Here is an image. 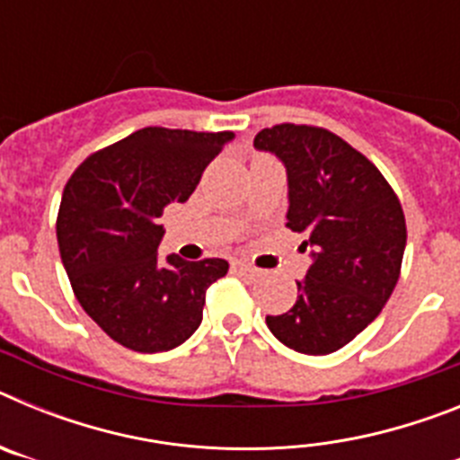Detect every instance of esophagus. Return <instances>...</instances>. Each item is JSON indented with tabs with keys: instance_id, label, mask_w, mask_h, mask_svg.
<instances>
[{
	"instance_id": "esophagus-1",
	"label": "esophagus",
	"mask_w": 460,
	"mask_h": 460,
	"mask_svg": "<svg viewBox=\"0 0 460 460\" xmlns=\"http://www.w3.org/2000/svg\"><path fill=\"white\" fill-rule=\"evenodd\" d=\"M233 267H234V270H237V271H255L253 265H249L246 260H234Z\"/></svg>"
}]
</instances>
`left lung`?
<instances>
[{
	"label": "left lung",
	"mask_w": 460,
	"mask_h": 460,
	"mask_svg": "<svg viewBox=\"0 0 460 460\" xmlns=\"http://www.w3.org/2000/svg\"><path fill=\"white\" fill-rule=\"evenodd\" d=\"M253 147L286 165L288 227L306 234L313 260L295 306L267 315V327L302 355L341 350L396 288L408 237L401 202L364 154L318 126L262 128Z\"/></svg>",
	"instance_id": "8db88e82"
}]
</instances>
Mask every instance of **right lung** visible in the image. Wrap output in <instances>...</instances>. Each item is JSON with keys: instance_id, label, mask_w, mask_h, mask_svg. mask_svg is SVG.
I'll use <instances>...</instances> for the list:
<instances>
[{"instance_id": "add662e5", "label": "right lung", "mask_w": 460, "mask_h": 460, "mask_svg": "<svg viewBox=\"0 0 460 460\" xmlns=\"http://www.w3.org/2000/svg\"><path fill=\"white\" fill-rule=\"evenodd\" d=\"M234 133L147 126L92 154L71 174L57 243L80 306L136 352H168L202 323L205 290L227 262L156 253L170 202H186Z\"/></svg>"}]
</instances>
